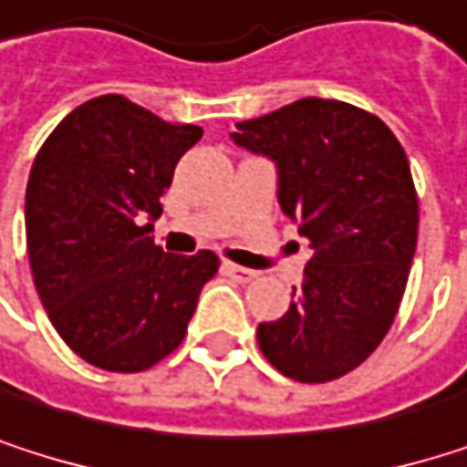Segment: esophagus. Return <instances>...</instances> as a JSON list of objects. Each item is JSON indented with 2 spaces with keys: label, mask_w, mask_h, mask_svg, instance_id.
<instances>
[{
  "label": "esophagus",
  "mask_w": 467,
  "mask_h": 467,
  "mask_svg": "<svg viewBox=\"0 0 467 467\" xmlns=\"http://www.w3.org/2000/svg\"><path fill=\"white\" fill-rule=\"evenodd\" d=\"M224 273L227 275H233L234 281H251V278H256V273L254 270H248V267H240V265H234V262H224Z\"/></svg>",
  "instance_id": "esophagus-1"
}]
</instances>
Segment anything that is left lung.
I'll return each mask as SVG.
<instances>
[{
    "instance_id": "1",
    "label": "left lung",
    "mask_w": 467,
    "mask_h": 467,
    "mask_svg": "<svg viewBox=\"0 0 467 467\" xmlns=\"http://www.w3.org/2000/svg\"><path fill=\"white\" fill-rule=\"evenodd\" d=\"M237 145L278 164V202L314 248L278 322L256 327L267 362L303 384L359 368L398 317L420 234L409 156L373 113L306 97L240 121Z\"/></svg>"
}]
</instances>
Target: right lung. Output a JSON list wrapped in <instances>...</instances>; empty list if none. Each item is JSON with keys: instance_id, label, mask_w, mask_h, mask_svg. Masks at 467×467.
Masks as SVG:
<instances>
[{"instance_id": "right-lung-1", "label": "right lung", "mask_w": 467, "mask_h": 467, "mask_svg": "<svg viewBox=\"0 0 467 467\" xmlns=\"http://www.w3.org/2000/svg\"><path fill=\"white\" fill-rule=\"evenodd\" d=\"M202 138L121 94L78 105L43 142L26 183V251L61 340L88 365L142 373L186 337L213 251L178 256L153 243L159 197Z\"/></svg>"}]
</instances>
